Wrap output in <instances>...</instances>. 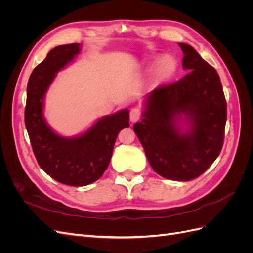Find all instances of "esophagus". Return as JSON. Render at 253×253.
<instances>
[{"label":"esophagus","instance_id":"esophagus-1","mask_svg":"<svg viewBox=\"0 0 253 253\" xmlns=\"http://www.w3.org/2000/svg\"><path fill=\"white\" fill-rule=\"evenodd\" d=\"M141 117V112L138 109H132L131 112H129V119H131L132 122L138 121Z\"/></svg>","mask_w":253,"mask_h":253}]
</instances>
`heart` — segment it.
Masks as SVG:
<instances>
[{
  "mask_svg": "<svg viewBox=\"0 0 253 253\" xmlns=\"http://www.w3.org/2000/svg\"><path fill=\"white\" fill-rule=\"evenodd\" d=\"M175 66V63L172 58L170 57H165L160 61L158 64V72L163 75L170 74Z\"/></svg>",
  "mask_w": 253,
  "mask_h": 253,
  "instance_id": "b5f03b06",
  "label": "heart"
}]
</instances>
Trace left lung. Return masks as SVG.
Instances as JSON below:
<instances>
[{
  "instance_id": "8db88e82",
  "label": "left lung",
  "mask_w": 253,
  "mask_h": 253,
  "mask_svg": "<svg viewBox=\"0 0 253 253\" xmlns=\"http://www.w3.org/2000/svg\"><path fill=\"white\" fill-rule=\"evenodd\" d=\"M178 45L182 67L189 73L152 90L143 119L133 128L153 170L167 179L188 181L201 176L219 155L227 103L215 68L192 46Z\"/></svg>"
}]
</instances>
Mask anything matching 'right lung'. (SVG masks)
<instances>
[{
    "label": "right lung",
    "mask_w": 253,
    "mask_h": 253,
    "mask_svg": "<svg viewBox=\"0 0 253 253\" xmlns=\"http://www.w3.org/2000/svg\"><path fill=\"white\" fill-rule=\"evenodd\" d=\"M80 44L60 45L37 65L27 84L25 126L41 169L67 186L82 187L98 180L108 169L118 133L128 127V110L109 115L74 138L56 134L43 116L44 96L59 71L77 57Z\"/></svg>",
    "instance_id": "add662e5"
}]
</instances>
